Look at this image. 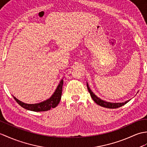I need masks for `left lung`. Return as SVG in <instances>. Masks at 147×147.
<instances>
[{
    "label": "left lung",
    "mask_w": 147,
    "mask_h": 147,
    "mask_svg": "<svg viewBox=\"0 0 147 147\" xmlns=\"http://www.w3.org/2000/svg\"><path fill=\"white\" fill-rule=\"evenodd\" d=\"M87 88H88V91L90 92V95L91 98H93V100H94V101L96 103L97 105L101 106V107H103L105 108H117L119 107H121L122 106H123L124 105H125L126 103H127L128 102L129 100H128L125 102H123V103H110V102H107V101H105L101 100L99 98H98L96 95H95L93 92L91 91V90L90 89L89 86H88V84L87 83Z\"/></svg>",
    "instance_id": "1"
}]
</instances>
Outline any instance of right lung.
<instances>
[{
	"instance_id": "obj_1",
	"label": "right lung",
	"mask_w": 147,
	"mask_h": 147,
	"mask_svg": "<svg viewBox=\"0 0 147 147\" xmlns=\"http://www.w3.org/2000/svg\"><path fill=\"white\" fill-rule=\"evenodd\" d=\"M63 80H61L60 81V83L58 85L57 89L56 90L55 92L52 95L48 100L41 102L40 103L37 104H26L24 103H22L19 100H18L16 97L13 96L14 100L17 101L20 106L26 109V110L33 111H45L49 110L51 108H54L56 107L57 105L59 104L61 94H62V90H63Z\"/></svg>"
}]
</instances>
